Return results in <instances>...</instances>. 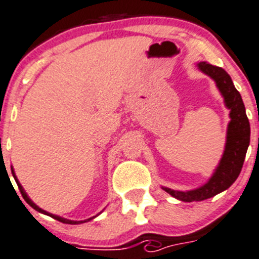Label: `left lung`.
<instances>
[{
  "label": "left lung",
  "instance_id": "1",
  "mask_svg": "<svg viewBox=\"0 0 259 259\" xmlns=\"http://www.w3.org/2000/svg\"><path fill=\"white\" fill-rule=\"evenodd\" d=\"M198 67L216 81L220 92L225 98V103L230 110L231 121L229 124L228 139H226V147L221 162L206 185L190 192H176L168 188H163V190H166L168 194L183 202H195V200L199 202V200L208 199L231 187L240 174L245 159L246 149L249 147L250 142L249 120L246 117L245 107L240 93L234 87L230 75L222 67L214 66L208 62H199Z\"/></svg>",
  "mask_w": 259,
  "mask_h": 259
}]
</instances>
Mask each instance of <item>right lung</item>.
<instances>
[{
	"mask_svg": "<svg viewBox=\"0 0 259 259\" xmlns=\"http://www.w3.org/2000/svg\"><path fill=\"white\" fill-rule=\"evenodd\" d=\"M13 171V175H14V178H15V181H16V184H18V187H19V190H20V193H21V195H23V198L24 199H25V202L28 203L29 206L30 207H33V208L34 209H37V211H39V212H42V213H46V214H48V216H51V217H53V219L55 220H57V221H60V222H64V224H70V225H76V224H81V222H87V221H89V220H92V219H88V220H84V221H71V220H66V219H61V217H59V216H55V214H51V213H48V212H46V211H43V209H40L39 207L38 206H35L34 203L31 202L30 199H29V197L28 195H26V193L24 192V189H23V187H21L20 184H19V181H18V179H16V176H15V174H14V170H11Z\"/></svg>",
	"mask_w": 259,
	"mask_h": 259,
	"instance_id": "right-lung-1",
	"label": "right lung"
}]
</instances>
